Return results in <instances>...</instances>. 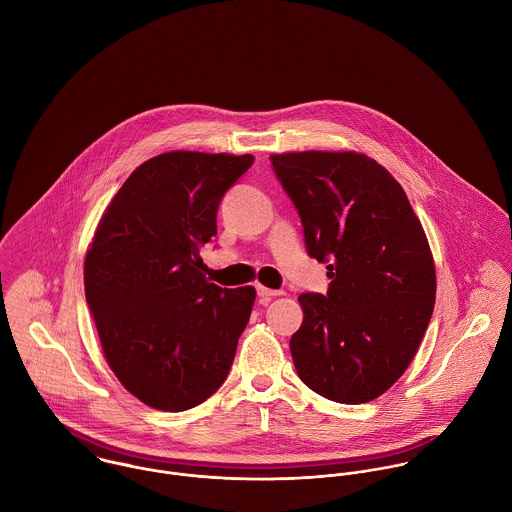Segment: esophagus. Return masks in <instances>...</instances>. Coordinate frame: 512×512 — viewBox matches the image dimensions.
I'll return each instance as SVG.
<instances>
[{
    "label": "esophagus",
    "mask_w": 512,
    "mask_h": 512,
    "mask_svg": "<svg viewBox=\"0 0 512 512\" xmlns=\"http://www.w3.org/2000/svg\"><path fill=\"white\" fill-rule=\"evenodd\" d=\"M256 292H258V297H260L262 303H266V301H270L272 297H276V295L282 293L276 292V290H270V288H264V286H256Z\"/></svg>",
    "instance_id": "obj_1"
}]
</instances>
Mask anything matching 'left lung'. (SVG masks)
Returning <instances> with one entry per match:
<instances>
[{
  "instance_id": "left-lung-1",
  "label": "left lung",
  "mask_w": 512,
  "mask_h": 512,
  "mask_svg": "<svg viewBox=\"0 0 512 512\" xmlns=\"http://www.w3.org/2000/svg\"><path fill=\"white\" fill-rule=\"evenodd\" d=\"M303 224L323 293H301L293 365L313 392L341 404L384 394L412 363L436 303V268L400 183L365 153L272 155Z\"/></svg>"
}]
</instances>
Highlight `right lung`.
<instances>
[{"mask_svg":"<svg viewBox=\"0 0 512 512\" xmlns=\"http://www.w3.org/2000/svg\"><path fill=\"white\" fill-rule=\"evenodd\" d=\"M250 153L169 151L142 163L98 222L84 292L104 357L128 392L163 412L213 396L228 376L256 290L211 284L199 256Z\"/></svg>","mask_w":512,"mask_h":512,"instance_id":"1","label":"right lung"}]
</instances>
